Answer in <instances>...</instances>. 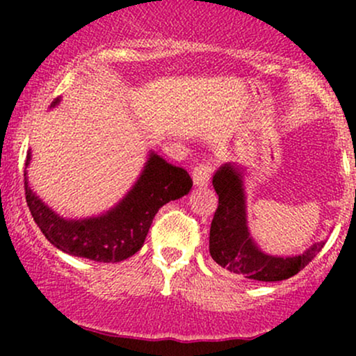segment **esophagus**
<instances>
[{"label": "esophagus", "mask_w": 356, "mask_h": 356, "mask_svg": "<svg viewBox=\"0 0 356 356\" xmlns=\"http://www.w3.org/2000/svg\"><path fill=\"white\" fill-rule=\"evenodd\" d=\"M212 174V165L209 162H204V164L197 165L192 170V181H194L195 187H206L211 181Z\"/></svg>", "instance_id": "1"}]
</instances>
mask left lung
<instances>
[{"label":"left lung","mask_w":356,"mask_h":356,"mask_svg":"<svg viewBox=\"0 0 356 356\" xmlns=\"http://www.w3.org/2000/svg\"><path fill=\"white\" fill-rule=\"evenodd\" d=\"M219 195V206L211 222V257L226 271L251 281H283L300 273L313 259L325 241H318L303 254L273 256L264 252L252 239L248 227L244 167L220 165L212 177Z\"/></svg>","instance_id":"left-lung-1"}]
</instances>
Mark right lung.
I'll return each mask as SVG.
<instances>
[{"instance_id": "add662e5", "label": "right lung", "mask_w": 356, "mask_h": 356, "mask_svg": "<svg viewBox=\"0 0 356 356\" xmlns=\"http://www.w3.org/2000/svg\"><path fill=\"white\" fill-rule=\"evenodd\" d=\"M58 104L60 99H56L51 107ZM30 161L31 150H28L24 165H30ZM26 167V204L44 238L67 254L97 263H118L136 254L144 246L157 211L164 204L189 194L192 187L191 175L182 167L169 164L150 150L136 184L115 206L92 218L65 219L35 194L28 184Z\"/></svg>"}]
</instances>
